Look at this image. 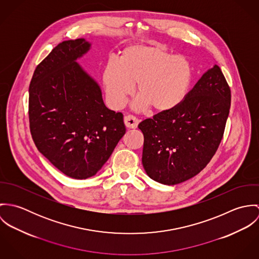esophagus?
Segmentation results:
<instances>
[{
    "label": "esophagus",
    "mask_w": 259,
    "mask_h": 259,
    "mask_svg": "<svg viewBox=\"0 0 259 259\" xmlns=\"http://www.w3.org/2000/svg\"><path fill=\"white\" fill-rule=\"evenodd\" d=\"M124 124L128 128H137L139 124V119L132 114H127L124 116Z\"/></svg>",
    "instance_id": "obj_1"
}]
</instances>
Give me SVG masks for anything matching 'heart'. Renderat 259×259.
Instances as JSON below:
<instances>
[{"instance_id":"1","label":"heart","mask_w":259,"mask_h":259,"mask_svg":"<svg viewBox=\"0 0 259 259\" xmlns=\"http://www.w3.org/2000/svg\"><path fill=\"white\" fill-rule=\"evenodd\" d=\"M102 78L113 109L125 105L137 84V110L149 107L155 112H166L179 107L187 97L193 68L187 59L161 46L135 44L121 52L118 62L106 64Z\"/></svg>"}]
</instances>
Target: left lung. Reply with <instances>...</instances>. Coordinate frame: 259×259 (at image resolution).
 Segmentation results:
<instances>
[{
  "mask_svg": "<svg viewBox=\"0 0 259 259\" xmlns=\"http://www.w3.org/2000/svg\"><path fill=\"white\" fill-rule=\"evenodd\" d=\"M230 101V88L215 65L179 107L143 120L139 124L144 134L142 161L148 177L175 185L199 174L220 147Z\"/></svg>",
  "mask_w": 259,
  "mask_h": 259,
  "instance_id": "1",
  "label": "left lung"
}]
</instances>
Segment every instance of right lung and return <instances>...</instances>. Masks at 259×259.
Wrapping results in <instances>:
<instances>
[{
	"label": "right lung",
	"instance_id": "add662e5",
	"mask_svg": "<svg viewBox=\"0 0 259 259\" xmlns=\"http://www.w3.org/2000/svg\"><path fill=\"white\" fill-rule=\"evenodd\" d=\"M90 48L84 38L60 42L37 65L29 89L36 147L76 180L95 176L125 134L122 113L105 106L99 84L75 62Z\"/></svg>",
	"mask_w": 259,
	"mask_h": 259
}]
</instances>
